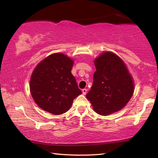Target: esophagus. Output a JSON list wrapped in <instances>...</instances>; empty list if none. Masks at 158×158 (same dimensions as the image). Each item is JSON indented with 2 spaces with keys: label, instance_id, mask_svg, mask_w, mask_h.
Returning <instances> with one entry per match:
<instances>
[{
  "label": "esophagus",
  "instance_id": "1",
  "mask_svg": "<svg viewBox=\"0 0 158 158\" xmlns=\"http://www.w3.org/2000/svg\"><path fill=\"white\" fill-rule=\"evenodd\" d=\"M86 93H87V90H86V89H82V93H83V95H85V94H86Z\"/></svg>",
  "mask_w": 158,
  "mask_h": 158
}]
</instances>
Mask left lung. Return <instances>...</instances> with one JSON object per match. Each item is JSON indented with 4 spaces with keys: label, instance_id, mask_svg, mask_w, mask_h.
<instances>
[{
    "label": "left lung",
    "instance_id": "left-lung-1",
    "mask_svg": "<svg viewBox=\"0 0 158 158\" xmlns=\"http://www.w3.org/2000/svg\"><path fill=\"white\" fill-rule=\"evenodd\" d=\"M94 64L96 71L86 98L96 113L108 116L130 101L135 89L133 79L124 61L113 52L101 53Z\"/></svg>",
    "mask_w": 158,
    "mask_h": 158
}]
</instances>
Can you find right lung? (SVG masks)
<instances>
[{
    "label": "right lung",
    "instance_id": "add662e5",
    "mask_svg": "<svg viewBox=\"0 0 158 158\" xmlns=\"http://www.w3.org/2000/svg\"><path fill=\"white\" fill-rule=\"evenodd\" d=\"M74 60L62 53H55L37 64L31 74L30 91L42 110L63 114L81 94L71 70Z\"/></svg>",
    "mask_w": 158,
    "mask_h": 158
}]
</instances>
